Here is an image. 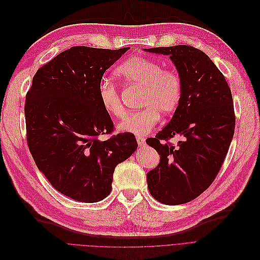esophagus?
Returning a JSON list of instances; mask_svg holds the SVG:
<instances>
[{"mask_svg": "<svg viewBox=\"0 0 260 260\" xmlns=\"http://www.w3.org/2000/svg\"><path fill=\"white\" fill-rule=\"evenodd\" d=\"M137 140H138L139 146H141V147L145 146V144H146V139H145V138H143V137H138Z\"/></svg>", "mask_w": 260, "mask_h": 260, "instance_id": "34e87169", "label": "esophagus"}]
</instances>
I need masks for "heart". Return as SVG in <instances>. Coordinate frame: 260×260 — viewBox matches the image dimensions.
Masks as SVG:
<instances>
[{"label": "heart", "mask_w": 260, "mask_h": 260, "mask_svg": "<svg viewBox=\"0 0 260 260\" xmlns=\"http://www.w3.org/2000/svg\"><path fill=\"white\" fill-rule=\"evenodd\" d=\"M115 75L126 84L143 88L141 107L123 116L118 123L119 130L145 135L150 132L159 117L170 115L179 108L184 91V83L180 74L170 69H164L157 61L133 57L118 66ZM98 100L104 110L110 115L120 117L123 114V105L117 85L111 80L104 79L98 85Z\"/></svg>", "instance_id": "obj_1"}]
</instances>
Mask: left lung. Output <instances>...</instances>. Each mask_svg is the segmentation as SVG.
Returning a JSON list of instances; mask_svg holds the SVG:
<instances>
[{"mask_svg":"<svg viewBox=\"0 0 260 260\" xmlns=\"http://www.w3.org/2000/svg\"><path fill=\"white\" fill-rule=\"evenodd\" d=\"M168 55L184 83L182 102L168 125L146 143L160 155L147 174L148 189L167 205L187 203L206 190L224 162L235 131L230 86L209 57L191 45L145 48ZM176 135L182 141L175 145Z\"/></svg>","mask_w":260,"mask_h":260,"instance_id":"8db88e82","label":"left lung"}]
</instances>
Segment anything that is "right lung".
I'll return each instance as SVG.
<instances>
[{
    "label": "right lung",
    "instance_id": "obj_1",
    "mask_svg": "<svg viewBox=\"0 0 260 260\" xmlns=\"http://www.w3.org/2000/svg\"><path fill=\"white\" fill-rule=\"evenodd\" d=\"M128 49L73 46L37 71L26 94V141L35 163L73 200L105 199L115 167L138 149L129 132L100 139L114 123L98 100V85Z\"/></svg>",
    "mask_w": 260,
    "mask_h": 260
}]
</instances>
